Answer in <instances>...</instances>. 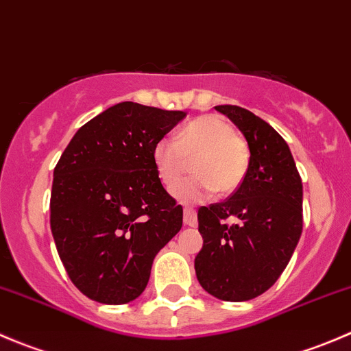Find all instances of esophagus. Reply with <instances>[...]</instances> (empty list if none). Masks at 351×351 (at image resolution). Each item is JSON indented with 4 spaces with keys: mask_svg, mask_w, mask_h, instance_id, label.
I'll return each mask as SVG.
<instances>
[{
    "mask_svg": "<svg viewBox=\"0 0 351 351\" xmlns=\"http://www.w3.org/2000/svg\"><path fill=\"white\" fill-rule=\"evenodd\" d=\"M183 221H185V224L186 226H192V228H195L197 226V212H195V208L193 207H185L183 208Z\"/></svg>",
    "mask_w": 351,
    "mask_h": 351,
    "instance_id": "34e87169",
    "label": "esophagus"
}]
</instances>
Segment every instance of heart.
<instances>
[{"instance_id":"heart-1","label":"heart","mask_w":351,"mask_h":351,"mask_svg":"<svg viewBox=\"0 0 351 351\" xmlns=\"http://www.w3.org/2000/svg\"><path fill=\"white\" fill-rule=\"evenodd\" d=\"M195 159V176L173 186L183 202H202L212 193L231 195L239 189L250 165L246 143L234 125L219 115H202L186 123L175 139L158 141L154 162L166 186L178 182Z\"/></svg>"}]
</instances>
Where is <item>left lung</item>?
<instances>
[{
    "mask_svg": "<svg viewBox=\"0 0 351 351\" xmlns=\"http://www.w3.org/2000/svg\"><path fill=\"white\" fill-rule=\"evenodd\" d=\"M215 108L246 137L250 165L231 197L198 208L204 247L195 271L210 295L241 302L267 292L289 265L302 234V182L284 137L270 123L238 105Z\"/></svg>",
    "mask_w": 351,
    "mask_h": 351,
    "instance_id": "obj_1",
    "label": "left lung"
}]
</instances>
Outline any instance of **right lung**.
Listing matches in <instances>:
<instances>
[{
    "mask_svg": "<svg viewBox=\"0 0 351 351\" xmlns=\"http://www.w3.org/2000/svg\"><path fill=\"white\" fill-rule=\"evenodd\" d=\"M186 112L122 101L84 123L54 168L51 229L80 292L127 304L149 282L158 251L183 224L159 180L154 146Z\"/></svg>",
    "mask_w": 351,
    "mask_h": 351,
    "instance_id": "1",
    "label": "right lung"
}]
</instances>
